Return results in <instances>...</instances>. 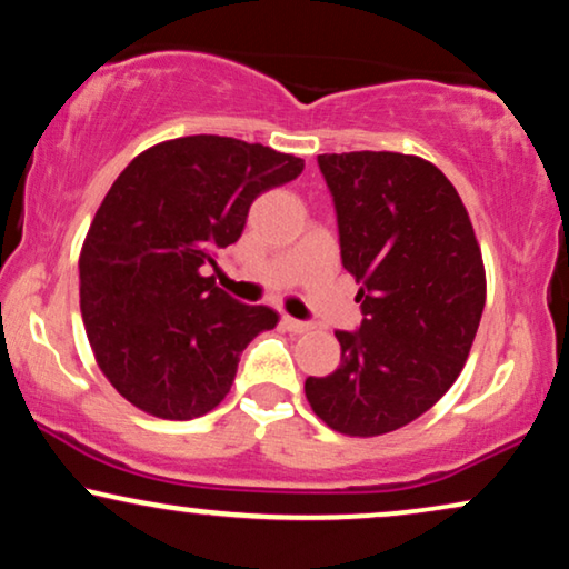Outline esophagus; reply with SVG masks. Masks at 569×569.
<instances>
[{"label": "esophagus", "mask_w": 569, "mask_h": 569, "mask_svg": "<svg viewBox=\"0 0 569 569\" xmlns=\"http://www.w3.org/2000/svg\"><path fill=\"white\" fill-rule=\"evenodd\" d=\"M280 322H283V328L291 330V333H307V330H309V322L289 318V315H283V320H280Z\"/></svg>", "instance_id": "1"}]
</instances>
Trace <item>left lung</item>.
<instances>
[{"instance_id": "8db88e82", "label": "left lung", "mask_w": 569, "mask_h": 569, "mask_svg": "<svg viewBox=\"0 0 569 569\" xmlns=\"http://www.w3.org/2000/svg\"><path fill=\"white\" fill-rule=\"evenodd\" d=\"M359 330H336L341 365L307 378L312 412L343 436H383L428 412L465 368L486 307L470 214L449 178L399 152L320 154Z\"/></svg>"}]
</instances>
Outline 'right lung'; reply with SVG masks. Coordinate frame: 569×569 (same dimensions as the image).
I'll use <instances>...</instances> for the list:
<instances>
[{"instance_id": "add662e5", "label": "right lung", "mask_w": 569, "mask_h": 569, "mask_svg": "<svg viewBox=\"0 0 569 569\" xmlns=\"http://www.w3.org/2000/svg\"><path fill=\"white\" fill-rule=\"evenodd\" d=\"M305 160L228 136H183L141 152L86 233L81 315L107 380L162 420L207 415L231 391L241 351L276 328L201 268L231 247L251 201L293 181Z\"/></svg>"}]
</instances>
